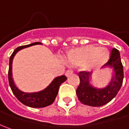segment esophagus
<instances>
[{
    "mask_svg": "<svg viewBox=\"0 0 129 129\" xmlns=\"http://www.w3.org/2000/svg\"><path fill=\"white\" fill-rule=\"evenodd\" d=\"M72 74H73V70H68L67 72H66V76L67 77H69V76H70Z\"/></svg>",
    "mask_w": 129,
    "mask_h": 129,
    "instance_id": "obj_1",
    "label": "esophagus"
}]
</instances>
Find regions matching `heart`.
Segmentation results:
<instances>
[{
	"label": "heart",
	"instance_id": "heart-1",
	"mask_svg": "<svg viewBox=\"0 0 129 129\" xmlns=\"http://www.w3.org/2000/svg\"><path fill=\"white\" fill-rule=\"evenodd\" d=\"M109 55V52L106 48L86 46L70 50L67 57L68 62L72 66L87 64L90 68H99L108 62Z\"/></svg>",
	"mask_w": 129,
	"mask_h": 129
}]
</instances>
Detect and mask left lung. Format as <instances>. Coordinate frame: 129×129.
I'll return each instance as SVG.
<instances>
[{"label":"left lung","instance_id":"8db88e82","mask_svg":"<svg viewBox=\"0 0 129 129\" xmlns=\"http://www.w3.org/2000/svg\"><path fill=\"white\" fill-rule=\"evenodd\" d=\"M104 66L112 67L114 73L109 85L104 88H96L90 85V77L92 72H79L80 85L76 93L83 104L94 107L104 106L114 98L120 90L123 80V68L119 51L116 48L112 49L110 59Z\"/></svg>","mask_w":129,"mask_h":129}]
</instances>
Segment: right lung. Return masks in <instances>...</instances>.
Wrapping results in <instances>:
<instances>
[{
    "label": "right lung",
    "mask_w": 129,
    "mask_h": 129,
    "mask_svg": "<svg viewBox=\"0 0 129 129\" xmlns=\"http://www.w3.org/2000/svg\"><path fill=\"white\" fill-rule=\"evenodd\" d=\"M37 44H42L41 42H35L28 44L24 45L16 48L14 52H13L11 56L10 57L9 60V70H8V82L9 85L11 88L13 93L14 95L17 98V99L24 104L25 106L31 107V108H43L51 105L54 101L57 93L59 91V87L62 82H64L67 80V77L64 75H62L59 77H56L52 82L44 90L37 92H24L20 90L13 82L12 77V62L13 59L16 54L19 50L22 49L23 48L31 47L33 45Z\"/></svg>",
    "instance_id": "1"
}]
</instances>
